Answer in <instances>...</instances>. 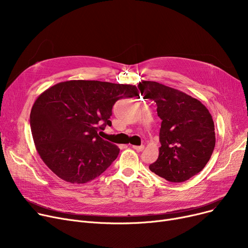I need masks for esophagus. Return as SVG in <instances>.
Instances as JSON below:
<instances>
[{"label":"esophagus","instance_id":"esophagus-1","mask_svg":"<svg viewBox=\"0 0 248 248\" xmlns=\"http://www.w3.org/2000/svg\"><path fill=\"white\" fill-rule=\"evenodd\" d=\"M133 149L138 151V152H141L142 150L145 149V146H133Z\"/></svg>","mask_w":248,"mask_h":248}]
</instances>
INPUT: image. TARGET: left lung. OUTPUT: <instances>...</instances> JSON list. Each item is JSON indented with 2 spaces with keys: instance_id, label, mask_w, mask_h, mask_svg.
<instances>
[{
  "instance_id": "left-lung-1",
  "label": "left lung",
  "mask_w": 248,
  "mask_h": 248,
  "mask_svg": "<svg viewBox=\"0 0 248 248\" xmlns=\"http://www.w3.org/2000/svg\"><path fill=\"white\" fill-rule=\"evenodd\" d=\"M138 87L141 95L157 104L162 120L159 157L150 170L174 183L201 172L216 141L209 110L198 99L159 82L144 80Z\"/></svg>"
}]
</instances>
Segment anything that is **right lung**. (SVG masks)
<instances>
[{
	"mask_svg": "<svg viewBox=\"0 0 248 248\" xmlns=\"http://www.w3.org/2000/svg\"><path fill=\"white\" fill-rule=\"evenodd\" d=\"M134 96H139L136 85L96 80H69L46 89L30 114L35 147L45 165L71 184L101 175L120 149L97 132L111 125L116 100Z\"/></svg>",
	"mask_w": 248,
	"mask_h": 248,
	"instance_id": "1",
	"label": "right lung"
}]
</instances>
